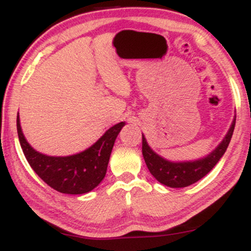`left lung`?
<instances>
[{"label": "left lung", "instance_id": "8db88e82", "mask_svg": "<svg viewBox=\"0 0 251 251\" xmlns=\"http://www.w3.org/2000/svg\"><path fill=\"white\" fill-rule=\"evenodd\" d=\"M236 123V116L231 126L220 145L205 158L195 160V162H181L172 163L158 155L151 150L149 144L146 143L145 137L143 135V155L145 159L148 169L151 175L159 183L170 188H185L196 183L205 175L211 171L212 168L218 163L222 155L226 153L232 133H234Z\"/></svg>", "mask_w": 251, "mask_h": 251}]
</instances>
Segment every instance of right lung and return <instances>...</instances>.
<instances>
[{
	"instance_id": "obj_1",
	"label": "right lung",
	"mask_w": 251,
	"mask_h": 251,
	"mask_svg": "<svg viewBox=\"0 0 251 251\" xmlns=\"http://www.w3.org/2000/svg\"><path fill=\"white\" fill-rule=\"evenodd\" d=\"M125 123H119L91 148L77 154L67 157H50L34 150L22 133L20 118L16 126L22 151L31 169L46 184L61 194L82 195L92 191L100 184L107 171V165L120 129Z\"/></svg>"
}]
</instances>
